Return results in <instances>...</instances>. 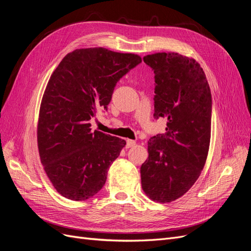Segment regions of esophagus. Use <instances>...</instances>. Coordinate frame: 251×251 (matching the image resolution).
Instances as JSON below:
<instances>
[{
	"label": "esophagus",
	"mask_w": 251,
	"mask_h": 251,
	"mask_svg": "<svg viewBox=\"0 0 251 251\" xmlns=\"http://www.w3.org/2000/svg\"><path fill=\"white\" fill-rule=\"evenodd\" d=\"M134 146H136V141L135 140H131V139H127L126 140V148H132V147H134Z\"/></svg>",
	"instance_id": "obj_1"
}]
</instances>
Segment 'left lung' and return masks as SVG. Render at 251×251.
<instances>
[{
	"mask_svg": "<svg viewBox=\"0 0 251 251\" xmlns=\"http://www.w3.org/2000/svg\"><path fill=\"white\" fill-rule=\"evenodd\" d=\"M155 73L154 117L168 119L166 133L148 141L149 158L140 168L143 192L170 203L191 188L208 155L211 93L200 64L176 52L146 55Z\"/></svg>",
	"mask_w": 251,
	"mask_h": 251,
	"instance_id": "obj_1",
	"label": "left lung"
}]
</instances>
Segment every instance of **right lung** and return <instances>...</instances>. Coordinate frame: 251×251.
<instances>
[{
  "label": "right lung",
  "instance_id": "obj_1",
  "mask_svg": "<svg viewBox=\"0 0 251 251\" xmlns=\"http://www.w3.org/2000/svg\"><path fill=\"white\" fill-rule=\"evenodd\" d=\"M141 57L105 48L76 49L51 74L42 98L37 147L52 185L67 199L83 201L100 191L126 140L95 130L90 120L107 110L117 81Z\"/></svg>",
  "mask_w": 251,
  "mask_h": 251
}]
</instances>
